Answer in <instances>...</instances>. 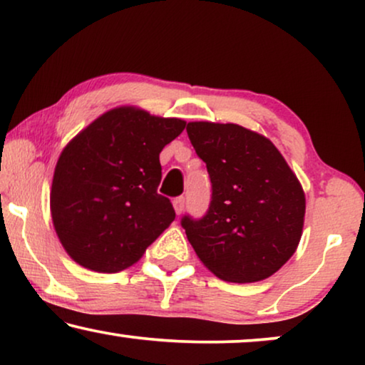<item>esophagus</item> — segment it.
I'll return each instance as SVG.
<instances>
[{"instance_id": "obj_1", "label": "esophagus", "mask_w": 365, "mask_h": 365, "mask_svg": "<svg viewBox=\"0 0 365 365\" xmlns=\"http://www.w3.org/2000/svg\"><path fill=\"white\" fill-rule=\"evenodd\" d=\"M173 206H174V211H176V214L179 216L184 211V197H174L173 201Z\"/></svg>"}]
</instances>
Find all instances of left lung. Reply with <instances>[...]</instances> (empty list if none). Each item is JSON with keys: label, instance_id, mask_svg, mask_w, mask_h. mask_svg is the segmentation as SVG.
Listing matches in <instances>:
<instances>
[{"label": "left lung", "instance_id": "8db88e82", "mask_svg": "<svg viewBox=\"0 0 365 365\" xmlns=\"http://www.w3.org/2000/svg\"><path fill=\"white\" fill-rule=\"evenodd\" d=\"M186 131L212 191L202 217H181L197 257L229 282L272 276L301 241L306 197L296 174L269 139L237 124L189 123Z\"/></svg>", "mask_w": 365, "mask_h": 365}]
</instances>
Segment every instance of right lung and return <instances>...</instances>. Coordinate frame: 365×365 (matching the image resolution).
I'll return each instance as SVG.
<instances>
[{"label": "right lung", "mask_w": 365, "mask_h": 365, "mask_svg": "<svg viewBox=\"0 0 365 365\" xmlns=\"http://www.w3.org/2000/svg\"><path fill=\"white\" fill-rule=\"evenodd\" d=\"M184 128L182 119L118 108L64 148L54 169L51 216L74 261L98 272L123 271L174 221L171 201L158 192L159 153Z\"/></svg>", "instance_id": "right-lung-1"}]
</instances>
